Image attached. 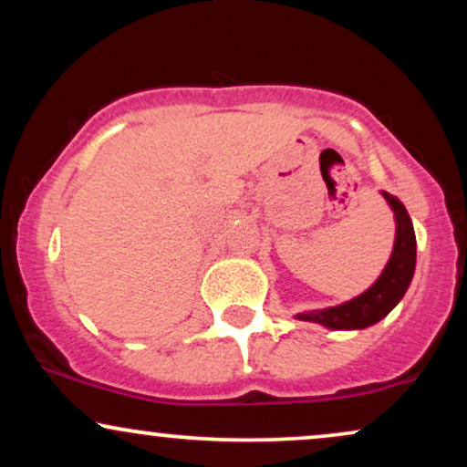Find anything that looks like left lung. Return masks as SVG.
Instances as JSON below:
<instances>
[{"label": "left lung", "mask_w": 467, "mask_h": 467, "mask_svg": "<svg viewBox=\"0 0 467 467\" xmlns=\"http://www.w3.org/2000/svg\"><path fill=\"white\" fill-rule=\"evenodd\" d=\"M382 197L387 200L395 217V244L382 275L375 278L373 285L364 289L360 296L336 305V307L296 314L298 320L318 323L334 331L367 329V327L379 323L384 316H389L390 309L404 298L406 289H409L412 281V275H415L417 264L415 230H412L410 215L404 208V203L395 195H390V192L382 191Z\"/></svg>", "instance_id": "obj_1"}]
</instances>
